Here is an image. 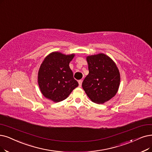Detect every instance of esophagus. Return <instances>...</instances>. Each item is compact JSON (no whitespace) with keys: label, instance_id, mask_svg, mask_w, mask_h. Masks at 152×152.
I'll return each instance as SVG.
<instances>
[{"label":"esophagus","instance_id":"34e87169","mask_svg":"<svg viewBox=\"0 0 152 152\" xmlns=\"http://www.w3.org/2000/svg\"><path fill=\"white\" fill-rule=\"evenodd\" d=\"M82 80H78V84H79V87L82 86Z\"/></svg>","mask_w":152,"mask_h":152}]
</instances>
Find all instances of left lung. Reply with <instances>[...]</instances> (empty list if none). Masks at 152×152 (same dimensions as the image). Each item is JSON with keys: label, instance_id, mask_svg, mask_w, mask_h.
I'll use <instances>...</instances> for the list:
<instances>
[{"label": "left lung", "instance_id": "8db88e82", "mask_svg": "<svg viewBox=\"0 0 152 152\" xmlns=\"http://www.w3.org/2000/svg\"><path fill=\"white\" fill-rule=\"evenodd\" d=\"M89 73L82 82V88L93 102L102 104L117 94L120 73L113 60L104 53L88 56Z\"/></svg>", "mask_w": 152, "mask_h": 152}]
</instances>
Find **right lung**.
<instances>
[{
	"mask_svg": "<svg viewBox=\"0 0 152 152\" xmlns=\"http://www.w3.org/2000/svg\"><path fill=\"white\" fill-rule=\"evenodd\" d=\"M74 57V54L65 56L56 52L44 59L39 71L38 83L46 98L55 102L62 101L78 86L69 66Z\"/></svg>",
	"mask_w": 152,
	"mask_h": 152,
	"instance_id": "add662e5",
	"label": "right lung"
}]
</instances>
